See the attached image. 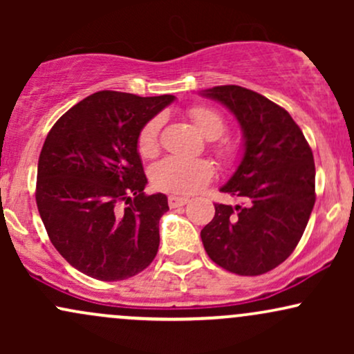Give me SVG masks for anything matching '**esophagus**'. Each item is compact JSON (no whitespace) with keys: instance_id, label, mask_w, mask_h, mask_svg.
I'll use <instances>...</instances> for the list:
<instances>
[{"instance_id":"1","label":"esophagus","mask_w":354,"mask_h":354,"mask_svg":"<svg viewBox=\"0 0 354 354\" xmlns=\"http://www.w3.org/2000/svg\"><path fill=\"white\" fill-rule=\"evenodd\" d=\"M188 201H189L188 198H185V196H174V194H171V196L168 198L169 208H180V206H185Z\"/></svg>"}]
</instances>
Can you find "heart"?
<instances>
[{
    "label": "heart",
    "instance_id": "1",
    "mask_svg": "<svg viewBox=\"0 0 354 354\" xmlns=\"http://www.w3.org/2000/svg\"><path fill=\"white\" fill-rule=\"evenodd\" d=\"M188 116L198 128V131L208 140H216L226 129L225 118L219 115L216 109L209 106L189 108ZM160 126V120L153 118L141 128L140 135H138V153L143 158H151L158 153ZM214 153L218 154L219 160L233 161L236 160L239 148L233 141L223 140L214 145ZM213 174V163L206 158L166 156L151 168V183L158 189L178 194H189L208 185Z\"/></svg>",
    "mask_w": 354,
    "mask_h": 354
}]
</instances>
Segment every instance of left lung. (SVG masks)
<instances>
[{
	"instance_id": "8db88e82",
	"label": "left lung",
	"mask_w": 354,
	"mask_h": 354,
	"mask_svg": "<svg viewBox=\"0 0 354 354\" xmlns=\"http://www.w3.org/2000/svg\"><path fill=\"white\" fill-rule=\"evenodd\" d=\"M201 95L225 104L245 138L241 163L219 188L239 203L214 205V218L201 230L203 246L231 273H268L293 253L310 219L313 151L290 113L259 93L225 84Z\"/></svg>"
}]
</instances>
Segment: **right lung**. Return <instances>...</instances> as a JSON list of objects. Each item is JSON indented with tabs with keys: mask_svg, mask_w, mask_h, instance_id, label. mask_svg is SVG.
Instances as JSON below:
<instances>
[{
	"mask_svg": "<svg viewBox=\"0 0 354 354\" xmlns=\"http://www.w3.org/2000/svg\"><path fill=\"white\" fill-rule=\"evenodd\" d=\"M173 100L98 91L48 133L36 205L53 246L81 273L120 281L141 273L156 256L168 198L145 194L138 135Z\"/></svg>",
	"mask_w": 354,
	"mask_h": 354,
	"instance_id": "add662e5",
	"label": "right lung"
}]
</instances>
